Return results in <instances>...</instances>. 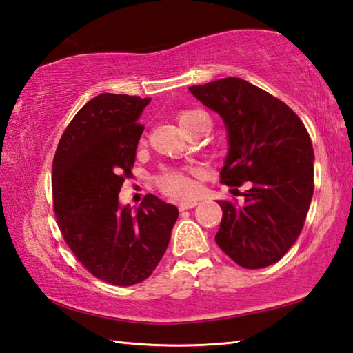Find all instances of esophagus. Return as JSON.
I'll return each instance as SVG.
<instances>
[{
  "mask_svg": "<svg viewBox=\"0 0 353 353\" xmlns=\"http://www.w3.org/2000/svg\"><path fill=\"white\" fill-rule=\"evenodd\" d=\"M196 205H197V202H196V201H185V202H181V203H179V210H181V211L191 210V208H194Z\"/></svg>",
  "mask_w": 353,
  "mask_h": 353,
  "instance_id": "obj_1",
  "label": "esophagus"
}]
</instances>
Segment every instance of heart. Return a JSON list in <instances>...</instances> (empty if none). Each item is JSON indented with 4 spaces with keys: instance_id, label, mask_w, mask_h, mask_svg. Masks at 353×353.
<instances>
[{
    "instance_id": "obj_1",
    "label": "heart",
    "mask_w": 353,
    "mask_h": 353,
    "mask_svg": "<svg viewBox=\"0 0 353 353\" xmlns=\"http://www.w3.org/2000/svg\"><path fill=\"white\" fill-rule=\"evenodd\" d=\"M176 120L179 126L188 134L201 131L208 125L207 114L199 110H185L177 112ZM157 187L162 193L174 199H190L196 194V182L188 172L168 170L157 177Z\"/></svg>"
}]
</instances>
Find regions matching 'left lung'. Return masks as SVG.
Returning <instances> with one entry per match:
<instances>
[{
    "instance_id": "1",
    "label": "left lung",
    "mask_w": 353,
    "mask_h": 353,
    "mask_svg": "<svg viewBox=\"0 0 353 353\" xmlns=\"http://www.w3.org/2000/svg\"><path fill=\"white\" fill-rule=\"evenodd\" d=\"M190 92L227 126L230 151L221 182L248 187L241 205L217 201L223 214L216 243L243 268L272 265L296 242L312 202L309 132L284 101L242 79L227 77Z\"/></svg>"
}]
</instances>
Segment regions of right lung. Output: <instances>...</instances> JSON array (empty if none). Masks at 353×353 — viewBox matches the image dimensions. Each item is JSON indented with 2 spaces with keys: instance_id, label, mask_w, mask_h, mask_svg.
<instances>
[{
  "instance_id": "add662e5",
  "label": "right lung",
  "mask_w": 353,
  "mask_h": 353,
  "mask_svg": "<svg viewBox=\"0 0 353 353\" xmlns=\"http://www.w3.org/2000/svg\"><path fill=\"white\" fill-rule=\"evenodd\" d=\"M151 99L100 94L70 120L52 163L57 225L77 259L105 283L128 287L156 270L170 243L179 211L154 194L136 213L120 208L119 193L132 176Z\"/></svg>"
}]
</instances>
